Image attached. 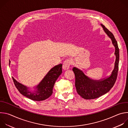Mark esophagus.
<instances>
[{
	"label": "esophagus",
	"mask_w": 128,
	"mask_h": 128,
	"mask_svg": "<svg viewBox=\"0 0 128 128\" xmlns=\"http://www.w3.org/2000/svg\"><path fill=\"white\" fill-rule=\"evenodd\" d=\"M71 63V60L70 59H67L64 61L63 64V68L64 70H67L69 69Z\"/></svg>",
	"instance_id": "obj_1"
}]
</instances>
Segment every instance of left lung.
<instances>
[{
	"mask_svg": "<svg viewBox=\"0 0 128 128\" xmlns=\"http://www.w3.org/2000/svg\"><path fill=\"white\" fill-rule=\"evenodd\" d=\"M104 31L112 40L115 47V54L116 60L114 68L111 75L103 79L95 80L89 78L84 73L76 67L72 68L75 75V86L78 95L85 99H94L106 94L114 84L116 80L119 62V48L118 42L113 34L102 25Z\"/></svg>",
	"mask_w": 128,
	"mask_h": 128,
	"instance_id": "8db88e82",
	"label": "left lung"
}]
</instances>
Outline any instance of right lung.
Masks as SVG:
<instances>
[{"label":"right lung","instance_id":"right-lung-1","mask_svg":"<svg viewBox=\"0 0 128 128\" xmlns=\"http://www.w3.org/2000/svg\"><path fill=\"white\" fill-rule=\"evenodd\" d=\"M62 64H60L52 68L41 82L36 86L34 93L28 90V88L18 82L12 78L14 83L19 92L23 96L33 101H42L49 98L52 94V88L56 80L62 72Z\"/></svg>","mask_w":128,"mask_h":128}]
</instances>
